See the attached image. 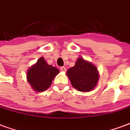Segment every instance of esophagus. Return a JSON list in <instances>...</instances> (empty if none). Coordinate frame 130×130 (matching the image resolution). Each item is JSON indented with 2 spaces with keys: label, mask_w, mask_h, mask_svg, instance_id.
I'll return each mask as SVG.
<instances>
[{
  "label": "esophagus",
  "mask_w": 130,
  "mask_h": 130,
  "mask_svg": "<svg viewBox=\"0 0 130 130\" xmlns=\"http://www.w3.org/2000/svg\"><path fill=\"white\" fill-rule=\"evenodd\" d=\"M60 70L62 71V72H65L66 71V68L65 67H60Z\"/></svg>",
  "instance_id": "1"
}]
</instances>
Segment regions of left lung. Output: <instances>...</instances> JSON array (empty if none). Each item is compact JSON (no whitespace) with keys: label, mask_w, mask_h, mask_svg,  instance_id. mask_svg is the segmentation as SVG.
<instances>
[{"label":"left lung","mask_w":130,"mask_h":130,"mask_svg":"<svg viewBox=\"0 0 130 130\" xmlns=\"http://www.w3.org/2000/svg\"><path fill=\"white\" fill-rule=\"evenodd\" d=\"M67 74L72 86L81 92L93 90L99 79L97 68L82 58H78L75 65L67 71Z\"/></svg>","instance_id":"obj_1"}]
</instances>
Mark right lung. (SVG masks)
Masks as SVG:
<instances>
[{
    "instance_id": "obj_1",
    "label": "right lung",
    "mask_w": 130,
    "mask_h": 130,
    "mask_svg": "<svg viewBox=\"0 0 130 130\" xmlns=\"http://www.w3.org/2000/svg\"><path fill=\"white\" fill-rule=\"evenodd\" d=\"M59 73V70L48 65L43 57L29 68L27 72V80L32 89L37 92L47 90L54 77Z\"/></svg>"
}]
</instances>
